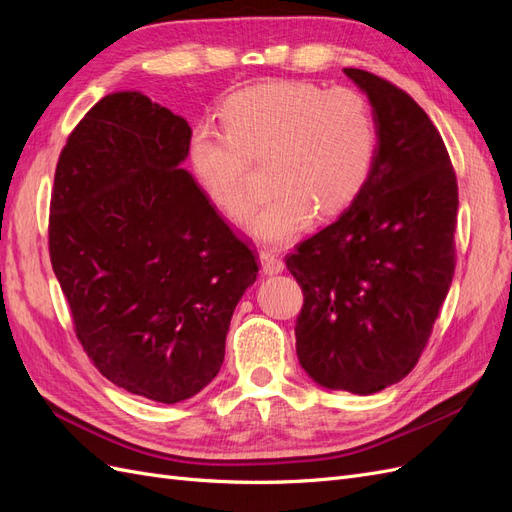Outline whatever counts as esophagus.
Wrapping results in <instances>:
<instances>
[{"mask_svg": "<svg viewBox=\"0 0 512 512\" xmlns=\"http://www.w3.org/2000/svg\"><path fill=\"white\" fill-rule=\"evenodd\" d=\"M258 262H260V269L265 275H275V273H282L284 271V260L280 256H275L273 252H260L258 254Z\"/></svg>", "mask_w": 512, "mask_h": 512, "instance_id": "1", "label": "esophagus"}]
</instances>
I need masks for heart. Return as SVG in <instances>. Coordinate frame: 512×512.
I'll list each match as a JSON object with an SVG mask.
<instances>
[{"label": "heart", "instance_id": "1", "mask_svg": "<svg viewBox=\"0 0 512 512\" xmlns=\"http://www.w3.org/2000/svg\"><path fill=\"white\" fill-rule=\"evenodd\" d=\"M222 130L200 126L190 168L209 203L230 218L250 207V162L267 164L273 192L243 222L252 239L286 245L359 196L376 158L378 128L369 102L352 89L267 81L228 96Z\"/></svg>", "mask_w": 512, "mask_h": 512}]
</instances>
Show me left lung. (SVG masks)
<instances>
[{
    "mask_svg": "<svg viewBox=\"0 0 512 512\" xmlns=\"http://www.w3.org/2000/svg\"><path fill=\"white\" fill-rule=\"evenodd\" d=\"M369 100L371 173L339 218L286 258L303 288L297 356L331 391L374 395L421 356L455 273L457 179L427 113L380 76L344 68Z\"/></svg>",
    "mask_w": 512,
    "mask_h": 512,
    "instance_id": "8db88e82",
    "label": "left lung"
}]
</instances>
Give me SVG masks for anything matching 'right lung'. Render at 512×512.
Masks as SVG:
<instances>
[{
	"label": "right lung",
	"instance_id": "right-lung-1",
	"mask_svg": "<svg viewBox=\"0 0 512 512\" xmlns=\"http://www.w3.org/2000/svg\"><path fill=\"white\" fill-rule=\"evenodd\" d=\"M192 128L141 91L83 117L55 170L49 250L76 335L104 378L160 404L200 393L256 282L250 247L181 164Z\"/></svg>",
	"mask_w": 512,
	"mask_h": 512
}]
</instances>
